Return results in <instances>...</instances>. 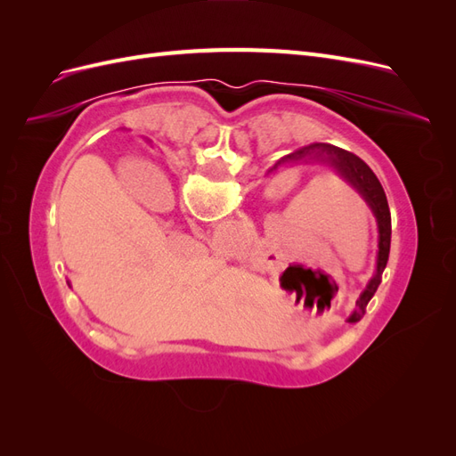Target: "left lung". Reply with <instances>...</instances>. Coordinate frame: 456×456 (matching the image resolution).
Wrapping results in <instances>:
<instances>
[{"mask_svg": "<svg viewBox=\"0 0 456 456\" xmlns=\"http://www.w3.org/2000/svg\"><path fill=\"white\" fill-rule=\"evenodd\" d=\"M308 156L314 158H325L333 167H337V171L346 178V181L360 191V194L365 198V201L369 203V207L372 209L377 216V223H379V258H377V273L375 278L369 281V285L365 287V291L362 293V297L357 298L355 306L357 310L350 315V323H355L362 320V315L365 312L367 302L372 298V295L377 293V289L380 285V275L386 268V262H388V255H390V240H392V216H390V207H388V200H386L384 194V188L380 184V181L377 178V175L370 171L369 165L360 159L357 156L350 154V151L337 148V146H330V144H323V142H317V144H310L306 148H300L293 154L285 156L278 165L287 163V161H298V159H305ZM278 165H275L273 169H278Z\"/></svg>", "mask_w": 456, "mask_h": 456, "instance_id": "8db88e82", "label": "left lung"}]
</instances>
